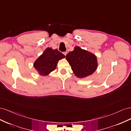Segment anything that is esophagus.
Returning a JSON list of instances; mask_svg holds the SVG:
<instances>
[{
	"label": "esophagus",
	"mask_w": 131,
	"mask_h": 131,
	"mask_svg": "<svg viewBox=\"0 0 131 131\" xmlns=\"http://www.w3.org/2000/svg\"><path fill=\"white\" fill-rule=\"evenodd\" d=\"M63 54H64L65 56H66V55L67 54V52L66 51H65V52H63Z\"/></svg>",
	"instance_id": "obj_1"
}]
</instances>
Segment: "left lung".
Returning <instances> with one entry per match:
<instances>
[{
	"label": "left lung",
	"instance_id": "left-lung-1",
	"mask_svg": "<svg viewBox=\"0 0 131 131\" xmlns=\"http://www.w3.org/2000/svg\"><path fill=\"white\" fill-rule=\"evenodd\" d=\"M66 59L71 66L74 75L79 78L91 75L98 68L95 55L78 46L66 55Z\"/></svg>",
	"mask_w": 131,
	"mask_h": 131
}]
</instances>
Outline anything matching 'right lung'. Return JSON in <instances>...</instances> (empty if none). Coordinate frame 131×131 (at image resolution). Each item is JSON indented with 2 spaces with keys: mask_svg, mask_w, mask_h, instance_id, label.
<instances>
[{
  "mask_svg": "<svg viewBox=\"0 0 131 131\" xmlns=\"http://www.w3.org/2000/svg\"><path fill=\"white\" fill-rule=\"evenodd\" d=\"M65 58V56L57 49L48 47L37 58L33 66L40 75L46 76L55 70L59 61Z\"/></svg>",
  "mask_w": 131,
  "mask_h": 131,
  "instance_id": "add662e5",
  "label": "right lung"
}]
</instances>
